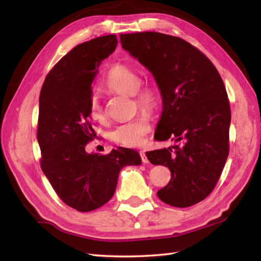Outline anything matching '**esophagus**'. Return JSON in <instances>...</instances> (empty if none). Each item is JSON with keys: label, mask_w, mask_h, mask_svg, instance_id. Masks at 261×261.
<instances>
[{"label": "esophagus", "mask_w": 261, "mask_h": 261, "mask_svg": "<svg viewBox=\"0 0 261 261\" xmlns=\"http://www.w3.org/2000/svg\"><path fill=\"white\" fill-rule=\"evenodd\" d=\"M140 157H141V160H142V163H143V164H148V163H149L145 151H140Z\"/></svg>", "instance_id": "34e87169"}]
</instances>
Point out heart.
<instances>
[{
  "mask_svg": "<svg viewBox=\"0 0 261 261\" xmlns=\"http://www.w3.org/2000/svg\"><path fill=\"white\" fill-rule=\"evenodd\" d=\"M110 91L132 95L138 107L146 111H153L159 102V93L151 83L140 81L137 71L126 65L118 64L110 69L105 81ZM88 116L94 122L101 123L105 120V113L101 102L93 95L88 103ZM150 119L147 114H139L136 118L116 125L111 132V139L125 147H139L145 142L146 136L150 132Z\"/></svg>",
  "mask_w": 261,
  "mask_h": 261,
  "instance_id": "1",
  "label": "heart"
}]
</instances>
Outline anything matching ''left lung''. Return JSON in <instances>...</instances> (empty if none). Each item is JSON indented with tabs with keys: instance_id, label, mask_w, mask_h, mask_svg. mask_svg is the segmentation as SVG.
<instances>
[{
	"instance_id": "left-lung-1",
	"label": "left lung",
	"mask_w": 261,
	"mask_h": 261,
	"mask_svg": "<svg viewBox=\"0 0 261 261\" xmlns=\"http://www.w3.org/2000/svg\"><path fill=\"white\" fill-rule=\"evenodd\" d=\"M120 40L151 71L163 96L154 139L177 142L146 152L149 162L171 174L157 195L171 206H192L214 190L229 154L231 110L224 83L212 62L181 38L147 31L121 33Z\"/></svg>"
}]
</instances>
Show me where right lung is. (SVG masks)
Here are the masks:
<instances>
[{"label": "right lung", "instance_id": "right-lung-1", "mask_svg": "<svg viewBox=\"0 0 261 261\" xmlns=\"http://www.w3.org/2000/svg\"><path fill=\"white\" fill-rule=\"evenodd\" d=\"M116 45L115 35L77 45L49 71L39 96L37 139L41 169L59 198L80 212L108 203L114 195L120 170L141 164L139 153L127 148L113 149L108 154L85 151L96 136L88 116L92 83L98 65Z\"/></svg>", "mask_w": 261, "mask_h": 261}]
</instances>
